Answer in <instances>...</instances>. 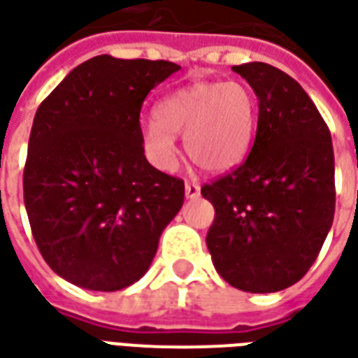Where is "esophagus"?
I'll return each instance as SVG.
<instances>
[{"label": "esophagus", "instance_id": "1", "mask_svg": "<svg viewBox=\"0 0 358 358\" xmlns=\"http://www.w3.org/2000/svg\"><path fill=\"white\" fill-rule=\"evenodd\" d=\"M199 184L197 182H186V197H189V199H194V197L199 196Z\"/></svg>", "mask_w": 358, "mask_h": 358}]
</instances>
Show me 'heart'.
I'll return each mask as SVG.
<instances>
[{"instance_id":"obj_1","label":"heart","mask_w":358,"mask_h":358,"mask_svg":"<svg viewBox=\"0 0 358 358\" xmlns=\"http://www.w3.org/2000/svg\"><path fill=\"white\" fill-rule=\"evenodd\" d=\"M256 94L242 81H203L164 96L155 120L141 127L147 161L162 172L178 162L174 136H184V151L207 172H227L244 161L254 139Z\"/></svg>"}]
</instances>
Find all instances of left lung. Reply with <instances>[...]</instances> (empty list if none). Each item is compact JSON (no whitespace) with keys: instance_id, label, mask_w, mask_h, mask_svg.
Segmentation results:
<instances>
[{"instance_id":"obj_1","label":"left lung","mask_w":358,"mask_h":358,"mask_svg":"<svg viewBox=\"0 0 358 358\" xmlns=\"http://www.w3.org/2000/svg\"><path fill=\"white\" fill-rule=\"evenodd\" d=\"M259 101L246 161L201 187L215 207L207 248L215 269L246 292H277L316 262L336 213V164L326 122L281 69L234 66Z\"/></svg>"}]
</instances>
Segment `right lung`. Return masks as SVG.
I'll use <instances>...</instances> for the list:
<instances>
[{"mask_svg":"<svg viewBox=\"0 0 358 358\" xmlns=\"http://www.w3.org/2000/svg\"><path fill=\"white\" fill-rule=\"evenodd\" d=\"M180 66L96 56L69 71L32 122L22 172L40 254L89 291L139 281L184 203V182L145 159L139 114Z\"/></svg>","mask_w":358,"mask_h":358,"instance_id":"right-lung-1","label":"right lung"}]
</instances>
